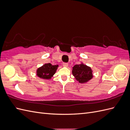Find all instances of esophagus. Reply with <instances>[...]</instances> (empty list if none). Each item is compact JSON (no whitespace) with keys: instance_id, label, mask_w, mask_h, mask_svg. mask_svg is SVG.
<instances>
[{"instance_id":"obj_1","label":"esophagus","mask_w":130,"mask_h":130,"mask_svg":"<svg viewBox=\"0 0 130 130\" xmlns=\"http://www.w3.org/2000/svg\"><path fill=\"white\" fill-rule=\"evenodd\" d=\"M63 66L64 67H68V64L67 63L64 62V63H63Z\"/></svg>"}]
</instances>
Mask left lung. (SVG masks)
<instances>
[{
    "label": "left lung",
    "instance_id": "obj_1",
    "mask_svg": "<svg viewBox=\"0 0 130 130\" xmlns=\"http://www.w3.org/2000/svg\"><path fill=\"white\" fill-rule=\"evenodd\" d=\"M73 75L80 83H85L93 77L92 70L84 64H76L73 67Z\"/></svg>",
    "mask_w": 130,
    "mask_h": 130
}]
</instances>
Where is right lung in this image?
Here are the masks:
<instances>
[{"label": "right lung", "instance_id": "right-lung-1", "mask_svg": "<svg viewBox=\"0 0 130 130\" xmlns=\"http://www.w3.org/2000/svg\"><path fill=\"white\" fill-rule=\"evenodd\" d=\"M58 65L53 66L51 63H47L39 68L37 70V75L43 79H49L55 73Z\"/></svg>", "mask_w": 130, "mask_h": 130}]
</instances>
